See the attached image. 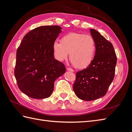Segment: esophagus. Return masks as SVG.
Instances as JSON below:
<instances>
[{"label": "esophagus", "mask_w": 132, "mask_h": 132, "mask_svg": "<svg viewBox=\"0 0 132 132\" xmlns=\"http://www.w3.org/2000/svg\"><path fill=\"white\" fill-rule=\"evenodd\" d=\"M67 70H68V71H71V72H73V71H74V70L73 69L70 68H68V67L67 68Z\"/></svg>", "instance_id": "obj_1"}]
</instances>
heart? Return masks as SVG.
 Here are the masks:
<instances>
[{
	"mask_svg": "<svg viewBox=\"0 0 132 132\" xmlns=\"http://www.w3.org/2000/svg\"><path fill=\"white\" fill-rule=\"evenodd\" d=\"M96 42L89 35L71 32L63 36L61 42L55 41L53 45L54 56L58 61L69 58L74 66L84 69L93 62L96 53Z\"/></svg>",
	"mask_w": 132,
	"mask_h": 132,
	"instance_id": "b5f03b06",
	"label": "heart"
}]
</instances>
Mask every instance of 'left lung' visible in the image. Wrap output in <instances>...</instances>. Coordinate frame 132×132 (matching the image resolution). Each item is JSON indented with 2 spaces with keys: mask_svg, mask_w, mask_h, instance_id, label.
Instances as JSON below:
<instances>
[{
  "mask_svg": "<svg viewBox=\"0 0 132 132\" xmlns=\"http://www.w3.org/2000/svg\"><path fill=\"white\" fill-rule=\"evenodd\" d=\"M90 32L96 42V53L91 64L76 74L73 90L77 97L85 101L105 96L114 77L117 56L110 41L94 29Z\"/></svg>",
  "mask_w": 132,
  "mask_h": 132,
  "instance_id": "obj_1",
  "label": "left lung"
}]
</instances>
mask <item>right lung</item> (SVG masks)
Segmentation results:
<instances>
[{"label":"right lung","mask_w":132,"mask_h":132,"mask_svg":"<svg viewBox=\"0 0 132 132\" xmlns=\"http://www.w3.org/2000/svg\"><path fill=\"white\" fill-rule=\"evenodd\" d=\"M61 29L57 25L36 28L26 34L17 50L15 77L19 89L31 98L49 97L54 81L65 72L64 64L53 55Z\"/></svg>","instance_id":"obj_1"}]
</instances>
